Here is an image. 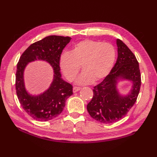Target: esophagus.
Returning <instances> with one entry per match:
<instances>
[{"label": "esophagus", "instance_id": "34e87169", "mask_svg": "<svg viewBox=\"0 0 157 157\" xmlns=\"http://www.w3.org/2000/svg\"><path fill=\"white\" fill-rule=\"evenodd\" d=\"M81 89V87H78V86H75V87L73 88V93H76Z\"/></svg>", "mask_w": 157, "mask_h": 157}]
</instances>
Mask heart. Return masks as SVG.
I'll return each instance as SVG.
<instances>
[{
  "label": "heart",
  "instance_id": "heart-1",
  "mask_svg": "<svg viewBox=\"0 0 157 157\" xmlns=\"http://www.w3.org/2000/svg\"><path fill=\"white\" fill-rule=\"evenodd\" d=\"M116 57V49L112 44L87 39L75 44L70 53H62L59 66L70 82L75 79L81 66L83 71L76 82L89 85L107 77L113 67Z\"/></svg>",
  "mask_w": 157,
  "mask_h": 157
}]
</instances>
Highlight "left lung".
Returning a JSON list of instances; mask_svg holds the SVG:
<instances>
[{
    "label": "left lung",
    "instance_id": "obj_1",
    "mask_svg": "<svg viewBox=\"0 0 157 157\" xmlns=\"http://www.w3.org/2000/svg\"><path fill=\"white\" fill-rule=\"evenodd\" d=\"M117 59L109 74L94 86L93 97L88 103L87 111L94 120L103 124L116 122L126 116L137 100L141 85L139 64L129 48L117 39ZM124 78L133 82L130 95L121 97L116 89L117 80Z\"/></svg>",
    "mask_w": 157,
    "mask_h": 157
}]
</instances>
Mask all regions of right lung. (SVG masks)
Instances as JSON below:
<instances>
[{
    "label": "right lung",
    "mask_w": 157,
    "mask_h": 157,
    "mask_svg": "<svg viewBox=\"0 0 157 157\" xmlns=\"http://www.w3.org/2000/svg\"><path fill=\"white\" fill-rule=\"evenodd\" d=\"M71 38L50 36L32 44L21 56L17 66L15 89L23 109L33 119L47 121L60 115L65 107V101L72 93V86L61 78L59 59ZM43 59L50 63L54 69L55 77L51 87L39 96H31L24 86L23 71L28 62Z\"/></svg>",
    "instance_id": "obj_1"
}]
</instances>
